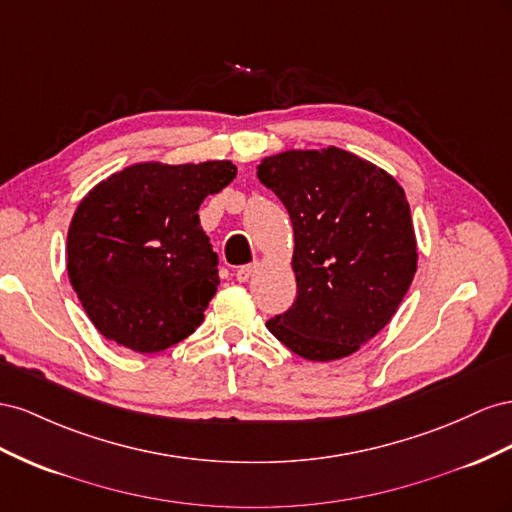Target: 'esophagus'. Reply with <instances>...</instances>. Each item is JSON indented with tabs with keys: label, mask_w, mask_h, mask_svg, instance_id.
<instances>
[{
	"label": "esophagus",
	"mask_w": 512,
	"mask_h": 512,
	"mask_svg": "<svg viewBox=\"0 0 512 512\" xmlns=\"http://www.w3.org/2000/svg\"><path fill=\"white\" fill-rule=\"evenodd\" d=\"M257 268H259L257 261H255V264H251V266H242V268H238V272H236V279H238L240 283H246V281L251 279V276L257 272Z\"/></svg>",
	"instance_id": "34e87169"
}]
</instances>
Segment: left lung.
<instances>
[{"label":"left lung","instance_id":"8db88e82","mask_svg":"<svg viewBox=\"0 0 512 512\" xmlns=\"http://www.w3.org/2000/svg\"><path fill=\"white\" fill-rule=\"evenodd\" d=\"M257 178L294 227L298 296L268 330L304 360L352 356L394 317L414 281L405 191L382 167L334 145L261 158Z\"/></svg>","mask_w":512,"mask_h":512}]
</instances>
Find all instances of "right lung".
<instances>
[{"mask_svg": "<svg viewBox=\"0 0 512 512\" xmlns=\"http://www.w3.org/2000/svg\"><path fill=\"white\" fill-rule=\"evenodd\" d=\"M236 173L231 160H145L81 199L68 227L66 268L102 337L156 354L201 326L221 281L197 212Z\"/></svg>", "mask_w": 512, "mask_h": 512, "instance_id": "1", "label": "right lung"}]
</instances>
